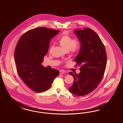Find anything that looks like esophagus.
Wrapping results in <instances>:
<instances>
[{"label": "esophagus", "instance_id": "34e87169", "mask_svg": "<svg viewBox=\"0 0 123 123\" xmlns=\"http://www.w3.org/2000/svg\"><path fill=\"white\" fill-rule=\"evenodd\" d=\"M59 72H60V74H64L65 72V71L64 70H60L59 71Z\"/></svg>", "mask_w": 123, "mask_h": 123}]
</instances>
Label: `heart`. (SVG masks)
<instances>
[{
  "label": "heart",
  "mask_w": 123,
  "mask_h": 123,
  "mask_svg": "<svg viewBox=\"0 0 123 123\" xmlns=\"http://www.w3.org/2000/svg\"><path fill=\"white\" fill-rule=\"evenodd\" d=\"M59 43L66 52H69L72 53H76L80 47L79 41L75 40L68 35H63L60 37L59 39ZM53 48V45H52L50 47V52H51Z\"/></svg>",
  "instance_id": "obj_1"
}]
</instances>
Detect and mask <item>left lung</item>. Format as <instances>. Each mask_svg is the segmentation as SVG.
<instances>
[{"instance_id": "obj_1", "label": "left lung", "mask_w": 123, "mask_h": 123, "mask_svg": "<svg viewBox=\"0 0 123 123\" xmlns=\"http://www.w3.org/2000/svg\"><path fill=\"white\" fill-rule=\"evenodd\" d=\"M80 40V50L75 61L81 65L80 72H70L74 78L69 88L71 93L83 96L92 92L101 82L106 68L107 56L105 47L99 36L94 30L86 28L74 31Z\"/></svg>"}]
</instances>
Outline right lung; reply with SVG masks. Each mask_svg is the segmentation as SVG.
<instances>
[{
    "label": "right lung",
    "instance_id": "right-lung-1",
    "mask_svg": "<svg viewBox=\"0 0 123 123\" xmlns=\"http://www.w3.org/2000/svg\"><path fill=\"white\" fill-rule=\"evenodd\" d=\"M59 31L37 28L25 33L18 41L14 53L18 74L34 92L40 93L49 89L59 74V70L41 64L48 52L50 40Z\"/></svg>",
    "mask_w": 123,
    "mask_h": 123
}]
</instances>
